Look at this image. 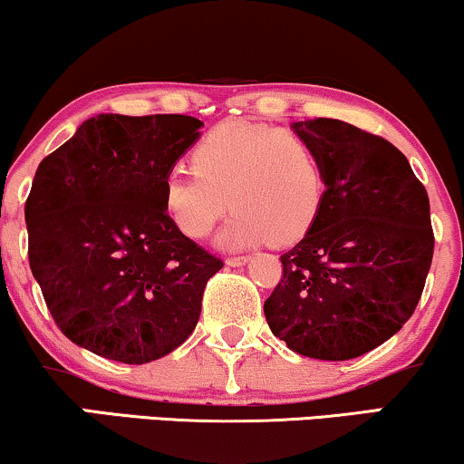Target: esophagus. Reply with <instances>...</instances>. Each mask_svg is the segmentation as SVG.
<instances>
[{"label":"esophagus","mask_w":464,"mask_h":464,"mask_svg":"<svg viewBox=\"0 0 464 464\" xmlns=\"http://www.w3.org/2000/svg\"><path fill=\"white\" fill-rule=\"evenodd\" d=\"M225 263L228 267H239V266H246V263H248V256H246V255H233V256H227Z\"/></svg>","instance_id":"esophagus-1"}]
</instances>
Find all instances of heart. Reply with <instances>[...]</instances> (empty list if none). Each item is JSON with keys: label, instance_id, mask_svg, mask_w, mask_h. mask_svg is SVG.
I'll return each mask as SVG.
<instances>
[{"label": "heart", "instance_id": "1", "mask_svg": "<svg viewBox=\"0 0 464 464\" xmlns=\"http://www.w3.org/2000/svg\"><path fill=\"white\" fill-rule=\"evenodd\" d=\"M190 171L164 178L169 218L190 239L212 233L236 208L218 244L246 248L274 237L289 244L313 227L324 203V167L297 132L256 121H225L192 148Z\"/></svg>", "mask_w": 464, "mask_h": 464}]
</instances>
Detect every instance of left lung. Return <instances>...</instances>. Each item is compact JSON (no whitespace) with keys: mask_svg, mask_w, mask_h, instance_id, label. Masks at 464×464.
I'll use <instances>...</instances> for the list:
<instances>
[{"mask_svg":"<svg viewBox=\"0 0 464 464\" xmlns=\"http://www.w3.org/2000/svg\"><path fill=\"white\" fill-rule=\"evenodd\" d=\"M324 167L319 214L280 256L266 300L276 338L314 360H353L390 340L418 306L435 236L426 188L390 140L340 120L297 121Z\"/></svg>","mask_w":464,"mask_h":464,"instance_id":"obj_1","label":"left lung"}]
</instances>
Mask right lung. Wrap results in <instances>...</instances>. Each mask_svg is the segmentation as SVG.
<instances>
[{"mask_svg":"<svg viewBox=\"0 0 464 464\" xmlns=\"http://www.w3.org/2000/svg\"><path fill=\"white\" fill-rule=\"evenodd\" d=\"M201 126L188 115L102 113L38 164L25 203L29 267L79 347L148 363L197 327L222 261L173 225L162 184Z\"/></svg>","mask_w":464,"mask_h":464,"instance_id":"1","label":"right lung"}]
</instances>
